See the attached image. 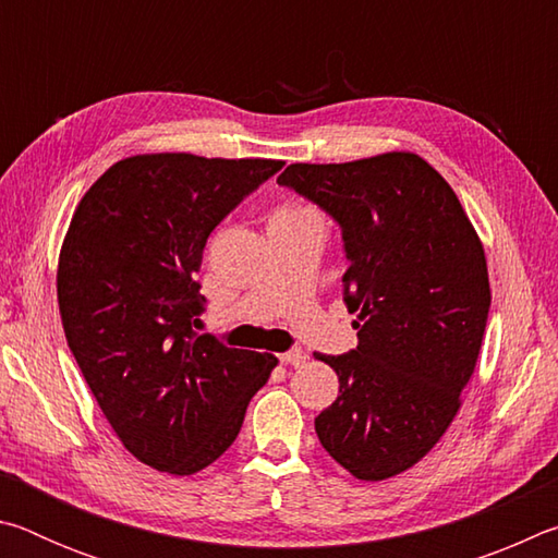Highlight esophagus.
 Listing matches in <instances>:
<instances>
[{"mask_svg":"<svg viewBox=\"0 0 558 558\" xmlns=\"http://www.w3.org/2000/svg\"><path fill=\"white\" fill-rule=\"evenodd\" d=\"M305 359H307V354L302 352V349H290V352L280 354V362L290 364V366H302V364H305Z\"/></svg>","mask_w":558,"mask_h":558,"instance_id":"esophagus-1","label":"esophagus"}]
</instances>
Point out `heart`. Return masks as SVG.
<instances>
[{
  "label": "heart",
  "instance_id": "obj_1",
  "mask_svg": "<svg viewBox=\"0 0 558 558\" xmlns=\"http://www.w3.org/2000/svg\"><path fill=\"white\" fill-rule=\"evenodd\" d=\"M305 216H317L315 209H310L305 204H280L272 211L270 221H292V219H305Z\"/></svg>",
  "mask_w": 558,
  "mask_h": 558
}]
</instances>
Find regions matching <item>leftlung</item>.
<instances>
[{
    "label": "left lung",
    "instance_id": "8db88e82",
    "mask_svg": "<svg viewBox=\"0 0 558 558\" xmlns=\"http://www.w3.org/2000/svg\"><path fill=\"white\" fill-rule=\"evenodd\" d=\"M342 226V278L356 313L352 354L332 366L337 401L315 418L323 448L366 483L413 468L456 418L489 313L483 241L456 192L415 153L286 167Z\"/></svg>",
    "mask_w": 558,
    "mask_h": 558
}]
</instances>
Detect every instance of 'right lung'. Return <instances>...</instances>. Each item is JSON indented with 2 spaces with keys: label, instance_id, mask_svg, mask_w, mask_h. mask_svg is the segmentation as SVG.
Returning a JSON list of instances; mask_svg holds the SVG:
<instances>
[{
  "label": "right lung",
  "instance_id": "add662e5",
  "mask_svg": "<svg viewBox=\"0 0 558 558\" xmlns=\"http://www.w3.org/2000/svg\"><path fill=\"white\" fill-rule=\"evenodd\" d=\"M280 159L192 153L125 157L83 194L56 292L69 347L122 446L184 477L231 448L272 354L196 332V272L219 221Z\"/></svg>",
  "mask_w": 558,
  "mask_h": 558
}]
</instances>
